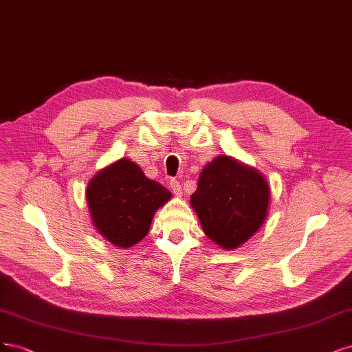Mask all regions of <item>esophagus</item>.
Here are the masks:
<instances>
[{"label":"esophagus","mask_w":352,"mask_h":352,"mask_svg":"<svg viewBox=\"0 0 352 352\" xmlns=\"http://www.w3.org/2000/svg\"><path fill=\"white\" fill-rule=\"evenodd\" d=\"M169 186H171V190L174 191V195L181 197L183 196V190H181V184L178 183L177 179H171V183H169Z\"/></svg>","instance_id":"esophagus-1"}]
</instances>
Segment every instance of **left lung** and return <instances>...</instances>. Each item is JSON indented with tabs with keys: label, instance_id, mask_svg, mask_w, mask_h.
Listing matches in <instances>:
<instances>
[{
	"label": "left lung",
	"instance_id": "obj_1",
	"mask_svg": "<svg viewBox=\"0 0 352 352\" xmlns=\"http://www.w3.org/2000/svg\"><path fill=\"white\" fill-rule=\"evenodd\" d=\"M190 205L210 240L235 250L265 223L270 187L256 168L219 155L201 169Z\"/></svg>",
	"mask_w": 352,
	"mask_h": 352
}]
</instances>
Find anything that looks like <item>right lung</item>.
<instances>
[{"label": "right lung", "mask_w": 352, "mask_h": 352, "mask_svg": "<svg viewBox=\"0 0 352 352\" xmlns=\"http://www.w3.org/2000/svg\"><path fill=\"white\" fill-rule=\"evenodd\" d=\"M173 197L162 184L149 179L129 157L109 164L89 181L86 201L99 235L120 248L142 241L155 212Z\"/></svg>", "instance_id": "right-lung-1"}]
</instances>
